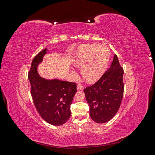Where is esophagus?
<instances>
[{
    "mask_svg": "<svg viewBox=\"0 0 155 155\" xmlns=\"http://www.w3.org/2000/svg\"><path fill=\"white\" fill-rule=\"evenodd\" d=\"M84 87L81 85V84H78V86H77V90L78 91H81L83 90Z\"/></svg>",
    "mask_w": 155,
    "mask_h": 155,
    "instance_id": "1",
    "label": "esophagus"
}]
</instances>
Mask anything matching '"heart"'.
Returning <instances> with one entry per match:
<instances>
[{
  "label": "heart",
  "mask_w": 155,
  "mask_h": 155,
  "mask_svg": "<svg viewBox=\"0 0 155 155\" xmlns=\"http://www.w3.org/2000/svg\"><path fill=\"white\" fill-rule=\"evenodd\" d=\"M110 60V51L105 45L87 44L79 48L74 59V66L81 68V75L89 83L97 81L104 75ZM74 76L77 73L72 71Z\"/></svg>",
  "instance_id": "1"
}]
</instances>
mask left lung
<instances>
[{
  "mask_svg": "<svg viewBox=\"0 0 155 155\" xmlns=\"http://www.w3.org/2000/svg\"><path fill=\"white\" fill-rule=\"evenodd\" d=\"M124 70L115 54L110 67L93 85L84 89L90 116L97 124L110 120L118 112L124 95Z\"/></svg>",
  "mask_w": 155,
  "mask_h": 155,
  "instance_id": "1",
  "label": "left lung"
}]
</instances>
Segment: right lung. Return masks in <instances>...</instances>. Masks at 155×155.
Masks as SVG:
<instances>
[{
	"label": "right lung",
	"instance_id": "right-lung-1",
	"mask_svg": "<svg viewBox=\"0 0 155 155\" xmlns=\"http://www.w3.org/2000/svg\"><path fill=\"white\" fill-rule=\"evenodd\" d=\"M48 51L47 48H45L32 60L28 79L34 104L42 118L58 126L66 123L71 116L70 105L77 86L75 83L56 78L48 79L40 76L37 69Z\"/></svg>",
	"mask_w": 155,
	"mask_h": 155
}]
</instances>
